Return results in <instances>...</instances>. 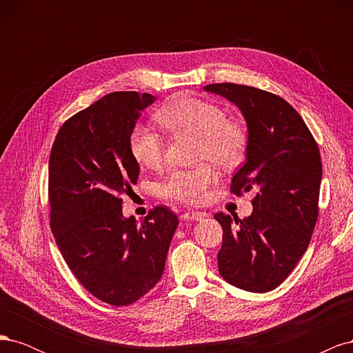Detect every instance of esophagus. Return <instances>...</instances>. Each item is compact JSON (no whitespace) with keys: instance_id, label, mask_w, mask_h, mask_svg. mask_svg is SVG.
Wrapping results in <instances>:
<instances>
[{"instance_id":"esophagus-1","label":"esophagus","mask_w":353,"mask_h":353,"mask_svg":"<svg viewBox=\"0 0 353 353\" xmlns=\"http://www.w3.org/2000/svg\"><path fill=\"white\" fill-rule=\"evenodd\" d=\"M206 216V213L203 212H196V210H187L181 215V219L183 221H201Z\"/></svg>"}]
</instances>
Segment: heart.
I'll list each match as a JSON object with an SVG mask.
<instances>
[{
	"label": "heart",
	"mask_w": 353,
	"mask_h": 353,
	"mask_svg": "<svg viewBox=\"0 0 353 353\" xmlns=\"http://www.w3.org/2000/svg\"><path fill=\"white\" fill-rule=\"evenodd\" d=\"M157 122L170 135L197 138L196 159L210 160L221 169H232L241 163L248 148L244 126L227 117L221 105L196 97H181L156 113ZM165 138L152 126L138 123L130 135V150L138 163L156 170L165 160ZM218 178L215 169L203 163L191 169H175L160 184V196L199 205L206 199L209 187Z\"/></svg>",
	"instance_id": "heart-1"
}]
</instances>
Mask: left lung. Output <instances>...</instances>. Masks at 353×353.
I'll use <instances>...</instances> for the list:
<instances>
[{"instance_id":"1","label":"left lung","mask_w":353,"mask_h":353,"mask_svg":"<svg viewBox=\"0 0 353 353\" xmlns=\"http://www.w3.org/2000/svg\"><path fill=\"white\" fill-rule=\"evenodd\" d=\"M245 117V162L232 176L231 194L254 191L252 215L215 213L222 227L218 253L223 280L254 293L271 292L306 252L318 219L323 163L314 135L280 95L249 85L209 83Z\"/></svg>"}]
</instances>
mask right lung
Returning <instances> with one entry per match:
<instances>
[{
  "label": "right lung",
  "mask_w": 353,
  "mask_h": 353,
  "mask_svg": "<svg viewBox=\"0 0 353 353\" xmlns=\"http://www.w3.org/2000/svg\"><path fill=\"white\" fill-rule=\"evenodd\" d=\"M150 94L104 95L61 125L48 163L50 227L77 280L101 302L126 306L157 284L178 218L156 206L137 223L123 218L140 166L130 135Z\"/></svg>",
  "instance_id": "1"
}]
</instances>
